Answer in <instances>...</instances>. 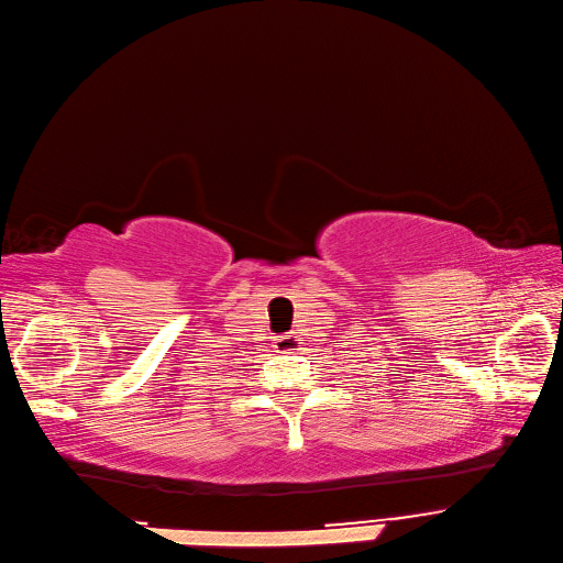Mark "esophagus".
I'll return each mask as SVG.
<instances>
[{
    "label": "esophagus",
    "mask_w": 563,
    "mask_h": 563,
    "mask_svg": "<svg viewBox=\"0 0 563 563\" xmlns=\"http://www.w3.org/2000/svg\"><path fill=\"white\" fill-rule=\"evenodd\" d=\"M299 335L295 333H285L280 338H276V350L283 352V354H295L299 350Z\"/></svg>",
    "instance_id": "esophagus-1"
}]
</instances>
